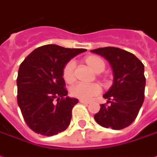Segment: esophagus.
<instances>
[{"mask_svg": "<svg viewBox=\"0 0 157 157\" xmlns=\"http://www.w3.org/2000/svg\"><path fill=\"white\" fill-rule=\"evenodd\" d=\"M80 102H81V103H82V104H89V101H85V100H82V99H81V100H80Z\"/></svg>", "mask_w": 157, "mask_h": 157, "instance_id": "obj_1", "label": "esophagus"}]
</instances>
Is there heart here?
<instances>
[{"label": "heart", "mask_w": 157, "mask_h": 157, "mask_svg": "<svg viewBox=\"0 0 157 157\" xmlns=\"http://www.w3.org/2000/svg\"><path fill=\"white\" fill-rule=\"evenodd\" d=\"M87 63L89 68L93 71H95L101 65H105L103 61L98 57H88L87 59ZM75 62L73 60L70 61L65 65L63 69V78L67 82H73L75 81ZM101 90L102 88L101 85L97 83L78 82L72 87L71 92L74 96L77 97L79 99L89 101L94 96L100 94Z\"/></svg>", "instance_id": "b5f03b06"}]
</instances>
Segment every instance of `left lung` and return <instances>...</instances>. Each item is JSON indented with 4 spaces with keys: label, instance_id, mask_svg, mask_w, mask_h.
<instances>
[{
    "label": "left lung",
    "instance_id": "8db88e82",
    "mask_svg": "<svg viewBox=\"0 0 157 157\" xmlns=\"http://www.w3.org/2000/svg\"><path fill=\"white\" fill-rule=\"evenodd\" d=\"M90 52L104 57L113 74V85L103 94L110 105L102 104L94 119L105 128L127 127L137 118L144 101V65L135 55L119 48H98Z\"/></svg>",
    "mask_w": 157,
    "mask_h": 157
}]
</instances>
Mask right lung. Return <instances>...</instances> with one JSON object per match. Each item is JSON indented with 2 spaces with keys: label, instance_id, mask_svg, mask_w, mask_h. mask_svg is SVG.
Returning a JSON list of instances; mask_svg holds the SVG:
<instances>
[{
  "label": "right lung",
  "instance_id": "add662e5",
  "mask_svg": "<svg viewBox=\"0 0 157 157\" xmlns=\"http://www.w3.org/2000/svg\"><path fill=\"white\" fill-rule=\"evenodd\" d=\"M86 51L46 44L35 49L21 63L17 101L25 123L34 132L50 137L70 125L78 100L67 96L63 69L71 58Z\"/></svg>",
  "mask_w": 157,
  "mask_h": 157
}]
</instances>
